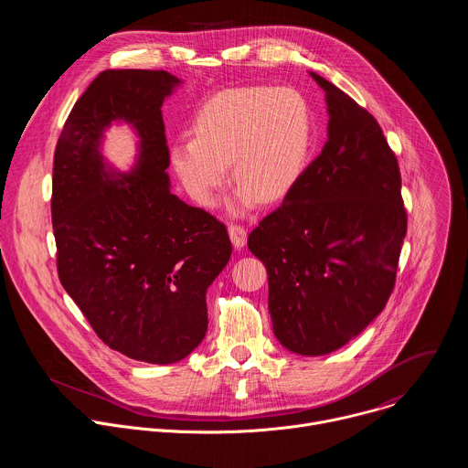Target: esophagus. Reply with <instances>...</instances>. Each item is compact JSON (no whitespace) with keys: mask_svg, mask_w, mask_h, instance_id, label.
<instances>
[{"mask_svg":"<svg viewBox=\"0 0 468 468\" xmlns=\"http://www.w3.org/2000/svg\"><path fill=\"white\" fill-rule=\"evenodd\" d=\"M228 231H229V239H231L233 246H235L237 250H239V248H244L246 239H248V231H246L242 226H239V224H231V226L228 228Z\"/></svg>","mask_w":468,"mask_h":468,"instance_id":"esophagus-1","label":"esophagus"}]
</instances>
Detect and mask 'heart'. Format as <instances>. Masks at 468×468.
Returning <instances> with one entry per match:
<instances>
[{
    "instance_id": "b5f03b06",
    "label": "heart",
    "mask_w": 468,
    "mask_h": 468,
    "mask_svg": "<svg viewBox=\"0 0 468 468\" xmlns=\"http://www.w3.org/2000/svg\"><path fill=\"white\" fill-rule=\"evenodd\" d=\"M192 139L170 148V165L196 204L211 207L228 181L239 186L229 202L235 215L257 199L278 202L303 174L313 146V118L292 89L237 87L207 98L192 118Z\"/></svg>"
}]
</instances>
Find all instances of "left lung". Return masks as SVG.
I'll list each match as a JSON object with an SVG mask.
<instances>
[{"label": "left lung", "mask_w": 468, "mask_h": 468, "mask_svg": "<svg viewBox=\"0 0 468 468\" xmlns=\"http://www.w3.org/2000/svg\"><path fill=\"white\" fill-rule=\"evenodd\" d=\"M322 154L248 237L269 274L278 341L300 356L345 346L383 311L408 231L402 177L376 118L327 80Z\"/></svg>", "instance_id": "left-lung-1"}]
</instances>
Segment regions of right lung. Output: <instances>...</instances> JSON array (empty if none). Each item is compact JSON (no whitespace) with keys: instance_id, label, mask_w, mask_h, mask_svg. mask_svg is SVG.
<instances>
[{"instance_id":"obj_1","label":"right lung","mask_w":468,"mask_h":468,"mask_svg":"<svg viewBox=\"0 0 468 468\" xmlns=\"http://www.w3.org/2000/svg\"><path fill=\"white\" fill-rule=\"evenodd\" d=\"M179 83L165 70L101 72L53 157L58 280L109 348L152 365L181 361L204 341L206 292L231 257L226 226L170 192L161 107ZM112 121L140 135L129 175L99 152Z\"/></svg>"}]
</instances>
